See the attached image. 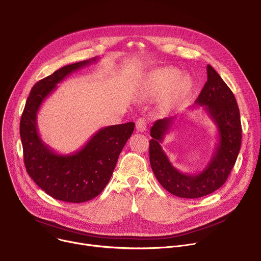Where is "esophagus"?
<instances>
[{
	"mask_svg": "<svg viewBox=\"0 0 261 261\" xmlns=\"http://www.w3.org/2000/svg\"><path fill=\"white\" fill-rule=\"evenodd\" d=\"M136 128L138 132H145L147 128V122L144 118H139L136 121Z\"/></svg>",
	"mask_w": 261,
	"mask_h": 261,
	"instance_id": "obj_1",
	"label": "esophagus"
}]
</instances>
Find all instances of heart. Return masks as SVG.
<instances>
[{"label":"heart","instance_id":"heart-1","mask_svg":"<svg viewBox=\"0 0 261 261\" xmlns=\"http://www.w3.org/2000/svg\"><path fill=\"white\" fill-rule=\"evenodd\" d=\"M190 87L189 79L178 76V72L171 68L158 69L151 78V90L154 95L166 92L164 102L168 107L175 106L186 96Z\"/></svg>","mask_w":261,"mask_h":261}]
</instances>
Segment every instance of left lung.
I'll return each mask as SVG.
<instances>
[{"mask_svg": "<svg viewBox=\"0 0 261 261\" xmlns=\"http://www.w3.org/2000/svg\"><path fill=\"white\" fill-rule=\"evenodd\" d=\"M207 82L190 110L203 107L217 128V143L206 167L196 173H184L176 169L163 150L161 143L169 133L176 117L155 121L150 128L149 161L151 169L168 192L184 198L208 195L222 187L236 162L242 144V123L236 99L218 75L207 66Z\"/></svg>", "mask_w": 261, "mask_h": 261, "instance_id": "1", "label": "left lung"}]
</instances>
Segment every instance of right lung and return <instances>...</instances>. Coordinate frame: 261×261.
<instances>
[{
	"instance_id": "obj_1",
	"label": "right lung",
	"mask_w": 261,
	"mask_h": 261,
	"mask_svg": "<svg viewBox=\"0 0 261 261\" xmlns=\"http://www.w3.org/2000/svg\"><path fill=\"white\" fill-rule=\"evenodd\" d=\"M97 61L94 57L65 66L39 80L31 89L19 123L28 174L39 188L64 202L84 203L100 194L135 128L134 122L102 127L82 148L69 154L56 152L39 136L37 113L47 97L71 73Z\"/></svg>"
}]
</instances>
